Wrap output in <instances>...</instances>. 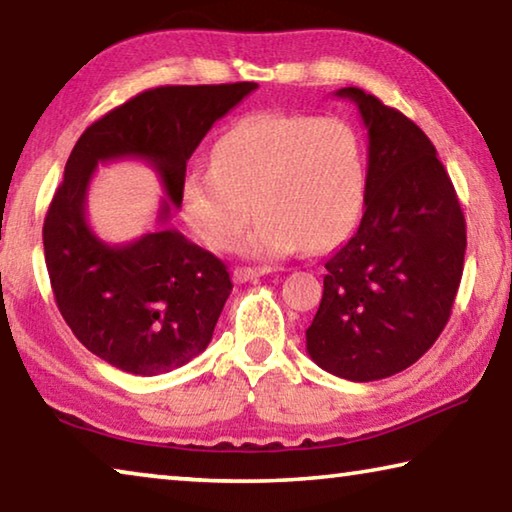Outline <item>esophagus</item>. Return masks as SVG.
Instances as JSON below:
<instances>
[{
	"label": "esophagus",
	"instance_id": "1",
	"mask_svg": "<svg viewBox=\"0 0 512 512\" xmlns=\"http://www.w3.org/2000/svg\"><path fill=\"white\" fill-rule=\"evenodd\" d=\"M271 271H273V266H237L232 277H235V282L244 284V282H253V280H257V277H262Z\"/></svg>",
	"mask_w": 512,
	"mask_h": 512
}]
</instances>
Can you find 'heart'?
Here are the masks:
<instances>
[{"instance_id":"obj_1","label":"heart","mask_w":512,"mask_h":512,"mask_svg":"<svg viewBox=\"0 0 512 512\" xmlns=\"http://www.w3.org/2000/svg\"><path fill=\"white\" fill-rule=\"evenodd\" d=\"M368 189L363 140L343 117L262 112L216 140L212 169L187 171L180 207L194 235L230 248L253 212L239 248L255 257L327 250L352 235Z\"/></svg>"}]
</instances>
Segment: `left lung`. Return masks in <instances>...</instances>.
<instances>
[{
  "label": "left lung",
  "instance_id": "obj_1",
  "mask_svg": "<svg viewBox=\"0 0 512 512\" xmlns=\"http://www.w3.org/2000/svg\"><path fill=\"white\" fill-rule=\"evenodd\" d=\"M368 128L366 210L327 259L323 300L307 329L320 368L375 381L418 361L443 332L461 284L465 216L436 146L400 110L341 88Z\"/></svg>",
  "mask_w": 512,
  "mask_h": 512
}]
</instances>
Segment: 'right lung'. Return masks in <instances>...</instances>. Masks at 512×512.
Instances as JSON below:
<instances>
[{
	"mask_svg": "<svg viewBox=\"0 0 512 512\" xmlns=\"http://www.w3.org/2000/svg\"><path fill=\"white\" fill-rule=\"evenodd\" d=\"M257 83L162 85L121 103L85 128L45 216L42 244L56 305L76 339L131 375H162L212 341L232 291L219 257L178 230L106 244L85 219V194L99 162L142 158L180 207L187 160L216 119ZM162 201L158 223L169 219Z\"/></svg>",
	"mask_w": 512,
	"mask_h": 512,
	"instance_id": "add662e5",
	"label": "right lung"
}]
</instances>
